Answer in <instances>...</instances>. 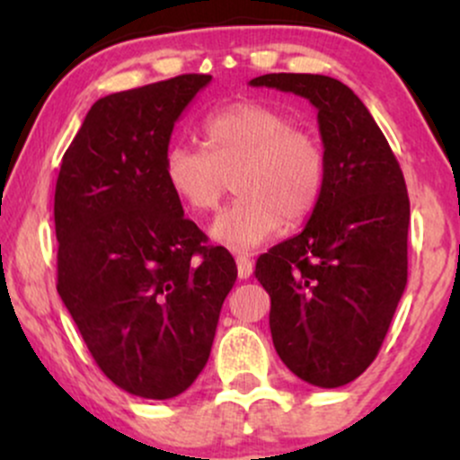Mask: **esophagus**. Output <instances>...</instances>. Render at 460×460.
Returning a JSON list of instances; mask_svg holds the SVG:
<instances>
[{
  "label": "esophagus",
  "instance_id": "34e87169",
  "mask_svg": "<svg viewBox=\"0 0 460 460\" xmlns=\"http://www.w3.org/2000/svg\"><path fill=\"white\" fill-rule=\"evenodd\" d=\"M235 263H237V277L240 279H248L252 274V261L251 257L246 255H237L235 257Z\"/></svg>",
  "mask_w": 460,
  "mask_h": 460
}]
</instances>
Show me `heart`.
<instances>
[{"label": "heart", "mask_w": 460, "mask_h": 460, "mask_svg": "<svg viewBox=\"0 0 460 460\" xmlns=\"http://www.w3.org/2000/svg\"><path fill=\"white\" fill-rule=\"evenodd\" d=\"M205 151L171 145L164 153V181L192 214H208L234 179L237 199L218 214L212 237L248 251L281 225H303L318 208L326 186V151L318 136L281 110L260 102H235L203 123Z\"/></svg>", "instance_id": "b5f03b06"}]
</instances>
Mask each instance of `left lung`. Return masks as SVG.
<instances>
[{
    "instance_id": "1",
    "label": "left lung",
    "mask_w": 460,
    "mask_h": 460,
    "mask_svg": "<svg viewBox=\"0 0 460 460\" xmlns=\"http://www.w3.org/2000/svg\"><path fill=\"white\" fill-rule=\"evenodd\" d=\"M309 99L318 110L326 186L298 235L257 260L270 294L281 361L315 387L355 381L381 350L406 288L409 194L376 120L340 79L268 73L251 79Z\"/></svg>"
}]
</instances>
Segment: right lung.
Masks as SVG:
<instances>
[{"mask_svg": "<svg viewBox=\"0 0 460 460\" xmlns=\"http://www.w3.org/2000/svg\"><path fill=\"white\" fill-rule=\"evenodd\" d=\"M212 75L188 73L99 99L56 183L58 294L102 372L168 400L197 381L237 268L164 181L172 128Z\"/></svg>", "mask_w": 460, "mask_h": 460, "instance_id": "obj_1", "label": "right lung"}]
</instances>
